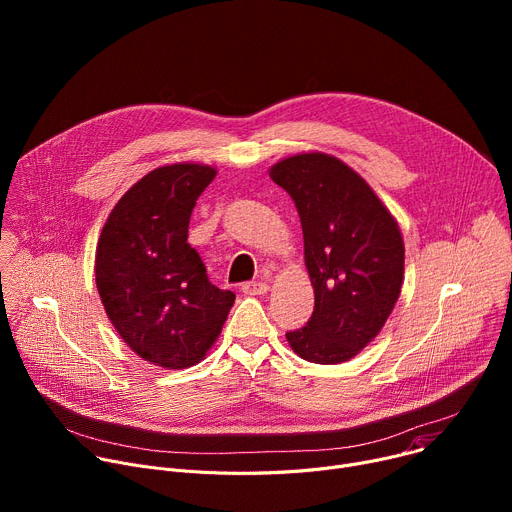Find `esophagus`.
<instances>
[{
	"mask_svg": "<svg viewBox=\"0 0 512 512\" xmlns=\"http://www.w3.org/2000/svg\"><path fill=\"white\" fill-rule=\"evenodd\" d=\"M241 289L247 296H263L269 291V285L265 281H247V283H243Z\"/></svg>",
	"mask_w": 512,
	"mask_h": 512,
	"instance_id": "esophagus-1",
	"label": "esophagus"
}]
</instances>
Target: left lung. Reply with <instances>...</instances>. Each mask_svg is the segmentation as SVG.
I'll return each instance as SVG.
<instances>
[{
  "instance_id": "obj_1",
  "label": "left lung",
  "mask_w": 512,
  "mask_h": 512,
  "mask_svg": "<svg viewBox=\"0 0 512 512\" xmlns=\"http://www.w3.org/2000/svg\"><path fill=\"white\" fill-rule=\"evenodd\" d=\"M269 176L296 202L314 285L312 318L285 338L308 362H346L373 342L399 300V225L367 180L330 154L289 156Z\"/></svg>"
}]
</instances>
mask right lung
<instances>
[{
  "label": "right lung",
  "mask_w": 512,
  "mask_h": 512,
  "mask_svg": "<svg viewBox=\"0 0 512 512\" xmlns=\"http://www.w3.org/2000/svg\"><path fill=\"white\" fill-rule=\"evenodd\" d=\"M216 168L170 164L115 204L95 253L103 308L123 342L162 369H188L216 342L235 294L208 281L188 245L190 214Z\"/></svg>",
  "instance_id": "add662e5"
}]
</instances>
